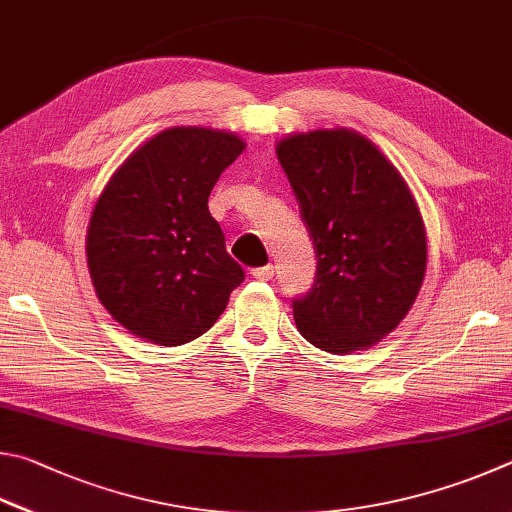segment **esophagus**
<instances>
[{
	"instance_id": "obj_1",
	"label": "esophagus",
	"mask_w": 512,
	"mask_h": 512,
	"mask_svg": "<svg viewBox=\"0 0 512 512\" xmlns=\"http://www.w3.org/2000/svg\"><path fill=\"white\" fill-rule=\"evenodd\" d=\"M251 276L258 281H272L274 279V267L272 265H265V267H256V270H251Z\"/></svg>"
}]
</instances>
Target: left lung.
<instances>
[{"label": "left lung", "instance_id": "obj_1", "mask_svg": "<svg viewBox=\"0 0 512 512\" xmlns=\"http://www.w3.org/2000/svg\"><path fill=\"white\" fill-rule=\"evenodd\" d=\"M317 247V281L294 321L333 355L364 351L400 326L427 270V233L405 177L364 134L333 128L276 143Z\"/></svg>", "mask_w": 512, "mask_h": 512}]
</instances>
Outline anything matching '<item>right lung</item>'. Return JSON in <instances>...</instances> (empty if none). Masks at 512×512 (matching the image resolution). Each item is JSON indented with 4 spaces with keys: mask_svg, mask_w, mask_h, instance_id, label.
<instances>
[{
    "mask_svg": "<svg viewBox=\"0 0 512 512\" xmlns=\"http://www.w3.org/2000/svg\"><path fill=\"white\" fill-rule=\"evenodd\" d=\"M247 143L179 125L114 170L87 227V267L103 308L134 337L182 346L209 330L245 279L209 213L222 170Z\"/></svg>",
    "mask_w": 512,
    "mask_h": 512,
    "instance_id": "right-lung-1",
    "label": "right lung"
}]
</instances>
